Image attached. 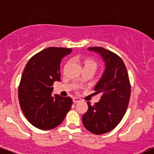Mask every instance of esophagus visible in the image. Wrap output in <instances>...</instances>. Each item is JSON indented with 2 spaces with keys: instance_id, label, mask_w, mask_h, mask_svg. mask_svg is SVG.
<instances>
[{
  "instance_id": "1",
  "label": "esophagus",
  "mask_w": 154,
  "mask_h": 154,
  "mask_svg": "<svg viewBox=\"0 0 154 154\" xmlns=\"http://www.w3.org/2000/svg\"><path fill=\"white\" fill-rule=\"evenodd\" d=\"M73 102L74 103H77V102H80V99H79V98H77V97H74L73 98Z\"/></svg>"
}]
</instances>
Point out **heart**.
I'll return each mask as SVG.
<instances>
[{
	"mask_svg": "<svg viewBox=\"0 0 154 154\" xmlns=\"http://www.w3.org/2000/svg\"><path fill=\"white\" fill-rule=\"evenodd\" d=\"M82 63H83L84 67H93L94 69H96V67H97V63L92 58H84L82 60Z\"/></svg>",
	"mask_w": 154,
	"mask_h": 154,
	"instance_id": "b5f03b06",
	"label": "heart"
}]
</instances>
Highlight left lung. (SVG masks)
<instances>
[{"label":"left lung","instance_id":"left-lung-1","mask_svg":"<svg viewBox=\"0 0 154 154\" xmlns=\"http://www.w3.org/2000/svg\"><path fill=\"white\" fill-rule=\"evenodd\" d=\"M98 52L105 61V71L96 85L95 94H101L99 102L93 106L88 102V109L82 116L85 129L95 134L112 131L121 122L127 109L131 85L127 69L120 56L100 47H89Z\"/></svg>","mask_w":154,"mask_h":154}]
</instances>
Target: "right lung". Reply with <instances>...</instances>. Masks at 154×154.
<instances>
[{"label":"right lung","instance_id":"obj_1","mask_svg":"<svg viewBox=\"0 0 154 154\" xmlns=\"http://www.w3.org/2000/svg\"><path fill=\"white\" fill-rule=\"evenodd\" d=\"M72 51L71 48L48 47L33 55L25 66L18 98L25 118L38 129L58 126L72 107L73 102L69 96H51L54 82L60 80V60Z\"/></svg>","mask_w":154,"mask_h":154}]
</instances>
